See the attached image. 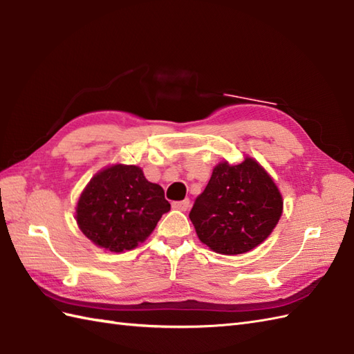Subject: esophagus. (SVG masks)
I'll list each match as a JSON object with an SVG mask.
<instances>
[{"instance_id": "34e87169", "label": "esophagus", "mask_w": 354, "mask_h": 354, "mask_svg": "<svg viewBox=\"0 0 354 354\" xmlns=\"http://www.w3.org/2000/svg\"><path fill=\"white\" fill-rule=\"evenodd\" d=\"M171 205H174V208H176V209H180V211H187L188 208H190V199L178 201V202H174V203H171Z\"/></svg>"}]
</instances>
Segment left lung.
I'll list each match as a JSON object with an SVG mask.
<instances>
[{
    "label": "left lung",
    "instance_id": "left-lung-1",
    "mask_svg": "<svg viewBox=\"0 0 354 354\" xmlns=\"http://www.w3.org/2000/svg\"><path fill=\"white\" fill-rule=\"evenodd\" d=\"M283 201L277 185L250 157L218 162L190 211L199 240L221 254H241L273 232Z\"/></svg>",
    "mask_w": 354,
    "mask_h": 354
}]
</instances>
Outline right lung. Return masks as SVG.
<instances>
[{
    "label": "right lung",
    "mask_w": 354,
    "mask_h": 354,
    "mask_svg": "<svg viewBox=\"0 0 354 354\" xmlns=\"http://www.w3.org/2000/svg\"><path fill=\"white\" fill-rule=\"evenodd\" d=\"M170 203L137 166L114 164L90 179L77 203V223L90 241L110 252L143 243Z\"/></svg>",
    "instance_id": "obj_1"
}]
</instances>
